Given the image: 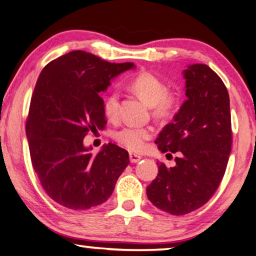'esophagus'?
Returning <instances> with one entry per match:
<instances>
[{
    "mask_svg": "<svg viewBox=\"0 0 256 256\" xmlns=\"http://www.w3.org/2000/svg\"><path fill=\"white\" fill-rule=\"evenodd\" d=\"M128 156H130V161H131L132 164H136V162H138L142 159L140 156L136 154V153H132V152H130Z\"/></svg>",
    "mask_w": 256,
    "mask_h": 256,
    "instance_id": "esophagus-1",
    "label": "esophagus"
}]
</instances>
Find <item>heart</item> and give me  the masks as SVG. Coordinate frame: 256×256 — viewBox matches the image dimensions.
Returning <instances> with one entry per match:
<instances>
[{"label": "heart", "instance_id": "b5f03b06", "mask_svg": "<svg viewBox=\"0 0 256 256\" xmlns=\"http://www.w3.org/2000/svg\"><path fill=\"white\" fill-rule=\"evenodd\" d=\"M132 90L152 108L153 115L158 118H166L174 113L178 108L179 97L176 92L166 90V84L152 72H142L133 78ZM120 95L118 92H110L104 102V113L110 120L118 116ZM113 138L123 146L131 151H140L144 144L152 138L150 128L126 125L113 133Z\"/></svg>", "mask_w": 256, "mask_h": 256}]
</instances>
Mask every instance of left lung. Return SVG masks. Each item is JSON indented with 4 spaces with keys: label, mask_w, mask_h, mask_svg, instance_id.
I'll return each instance as SVG.
<instances>
[{
    "label": "left lung",
    "mask_w": 256,
    "mask_h": 256,
    "mask_svg": "<svg viewBox=\"0 0 256 256\" xmlns=\"http://www.w3.org/2000/svg\"><path fill=\"white\" fill-rule=\"evenodd\" d=\"M187 100L156 143L162 153L178 152L176 166L159 164L148 186V200L171 215L200 208L216 192L232 150L230 96L220 77L207 64L184 70Z\"/></svg>",
    "instance_id": "left-lung-1"
}]
</instances>
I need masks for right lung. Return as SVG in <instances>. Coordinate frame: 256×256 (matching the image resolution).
<instances>
[{"mask_svg": "<svg viewBox=\"0 0 256 256\" xmlns=\"http://www.w3.org/2000/svg\"><path fill=\"white\" fill-rule=\"evenodd\" d=\"M134 64H110L82 50L46 66L31 97L26 132L32 166L44 192L75 210L98 206L112 194L130 164L126 150L108 143L96 156L84 146L88 132L104 130L105 92Z\"/></svg>", "mask_w": 256, "mask_h": 256, "instance_id": "add662e5", "label": "right lung"}]
</instances>
